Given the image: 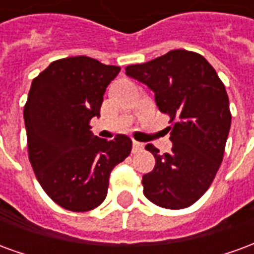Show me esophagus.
Returning a JSON list of instances; mask_svg holds the SVG:
<instances>
[{
	"label": "esophagus",
	"mask_w": 254,
	"mask_h": 254,
	"mask_svg": "<svg viewBox=\"0 0 254 254\" xmlns=\"http://www.w3.org/2000/svg\"><path fill=\"white\" fill-rule=\"evenodd\" d=\"M142 149H143V143H141V142H136V141L132 142V152L134 153L141 152Z\"/></svg>",
	"instance_id": "1"
}]
</instances>
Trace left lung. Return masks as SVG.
Masks as SVG:
<instances>
[{
  "label": "left lung",
  "mask_w": 254,
  "mask_h": 254,
  "mask_svg": "<svg viewBox=\"0 0 254 254\" xmlns=\"http://www.w3.org/2000/svg\"><path fill=\"white\" fill-rule=\"evenodd\" d=\"M126 75L152 89L160 112L170 116L171 152L159 154L146 145L156 165L142 176L143 194L165 209L188 208L209 189L222 164L231 126L226 87L202 56L185 49L128 65Z\"/></svg>",
  "instance_id": "1"
}]
</instances>
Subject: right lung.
Returning a JSON list of instances; mask_svg holds the SVG:
<instances>
[{"label": "right lung", "instance_id": "obj_1", "mask_svg": "<svg viewBox=\"0 0 254 254\" xmlns=\"http://www.w3.org/2000/svg\"><path fill=\"white\" fill-rule=\"evenodd\" d=\"M120 66L86 56L53 61L34 78L24 105L28 159L45 193L72 212L102 204L112 170L131 153L132 141L93 135L104 93Z\"/></svg>", "mask_w": 254, "mask_h": 254}]
</instances>
